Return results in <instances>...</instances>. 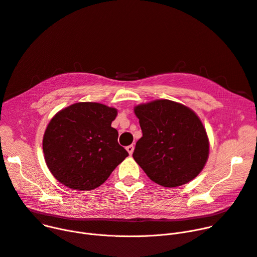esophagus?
<instances>
[{
	"instance_id": "obj_1",
	"label": "esophagus",
	"mask_w": 257,
	"mask_h": 257,
	"mask_svg": "<svg viewBox=\"0 0 257 257\" xmlns=\"http://www.w3.org/2000/svg\"><path fill=\"white\" fill-rule=\"evenodd\" d=\"M126 150L128 151V153L130 154V155H132V153H133V151H134V146H133V145H130V146H128V147L126 148Z\"/></svg>"
}]
</instances>
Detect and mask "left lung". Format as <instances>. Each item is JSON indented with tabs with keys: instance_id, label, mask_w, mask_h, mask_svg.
<instances>
[{
	"instance_id": "left-lung-1",
	"label": "left lung",
	"mask_w": 257,
	"mask_h": 257,
	"mask_svg": "<svg viewBox=\"0 0 257 257\" xmlns=\"http://www.w3.org/2000/svg\"><path fill=\"white\" fill-rule=\"evenodd\" d=\"M143 138L133 158L153 181L178 187L192 181L209 157V139L196 113L167 99L134 107Z\"/></svg>"
}]
</instances>
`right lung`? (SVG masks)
Returning a JSON list of instances; mask_svg holds the SVG:
<instances>
[{
	"label": "right lung",
	"instance_id": "obj_1",
	"mask_svg": "<svg viewBox=\"0 0 257 257\" xmlns=\"http://www.w3.org/2000/svg\"><path fill=\"white\" fill-rule=\"evenodd\" d=\"M117 111L96 102H78L60 110L45 130L46 165L63 185L92 190L103 184L128 155L111 127Z\"/></svg>",
	"mask_w": 257,
	"mask_h": 257
}]
</instances>
